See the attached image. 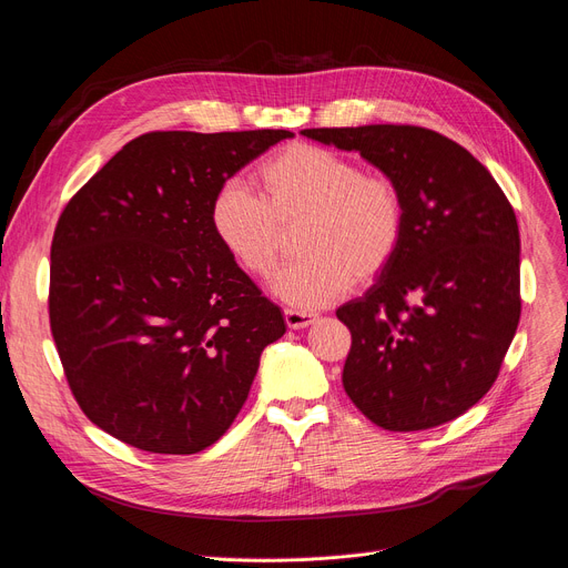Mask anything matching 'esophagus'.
I'll return each instance as SVG.
<instances>
[{
  "instance_id": "esophagus-1",
  "label": "esophagus",
  "mask_w": 568,
  "mask_h": 568,
  "mask_svg": "<svg viewBox=\"0 0 568 568\" xmlns=\"http://www.w3.org/2000/svg\"><path fill=\"white\" fill-rule=\"evenodd\" d=\"M284 321L288 327L300 329V327H307L316 321L314 312H300V310H284Z\"/></svg>"
}]
</instances>
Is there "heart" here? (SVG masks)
<instances>
[{"mask_svg": "<svg viewBox=\"0 0 568 568\" xmlns=\"http://www.w3.org/2000/svg\"><path fill=\"white\" fill-rule=\"evenodd\" d=\"M224 181L211 202V226L239 268L268 280L297 229V252L275 291L297 307H321L348 286L372 282L406 236V196L387 172L332 149L295 142L265 158L254 174Z\"/></svg>", "mask_w": 568, "mask_h": 568, "instance_id": "heart-1", "label": "heart"}]
</instances>
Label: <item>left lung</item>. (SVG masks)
<instances>
[{"mask_svg": "<svg viewBox=\"0 0 568 568\" xmlns=\"http://www.w3.org/2000/svg\"><path fill=\"white\" fill-rule=\"evenodd\" d=\"M303 135L359 151L406 196L394 261L337 310L353 339L346 394L387 430L456 419L493 387L520 321V236L507 194L436 130L378 123Z\"/></svg>", "mask_w": 568, "mask_h": 568, "instance_id": "left-lung-1", "label": "left lung"}]
</instances>
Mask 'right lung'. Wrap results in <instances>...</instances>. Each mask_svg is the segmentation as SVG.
I'll list each match as a JSON object with an SVG mask.
<instances>
[{"mask_svg": "<svg viewBox=\"0 0 568 568\" xmlns=\"http://www.w3.org/2000/svg\"><path fill=\"white\" fill-rule=\"evenodd\" d=\"M291 130H155L59 215L50 329L82 413L151 454H196L241 413L277 305L217 241V187Z\"/></svg>", "mask_w": 568, "mask_h": 568, "instance_id": "obj_1", "label": "right lung"}]
</instances>
